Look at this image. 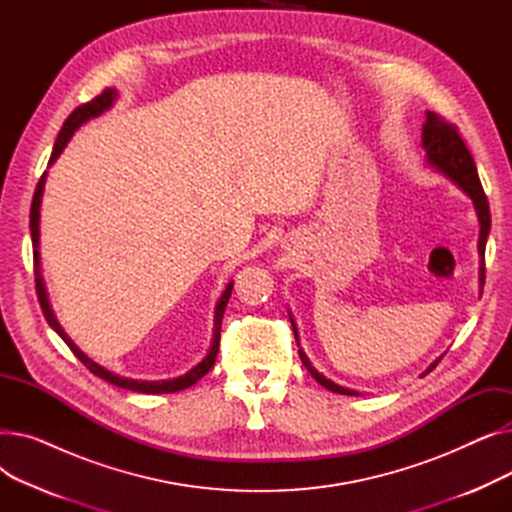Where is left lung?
<instances>
[{
    "label": "left lung",
    "mask_w": 512,
    "mask_h": 512,
    "mask_svg": "<svg viewBox=\"0 0 512 512\" xmlns=\"http://www.w3.org/2000/svg\"><path fill=\"white\" fill-rule=\"evenodd\" d=\"M421 147L425 151L427 166H432L436 172H440L442 176L452 180L473 201V209H475L477 222H479L477 253H479V292H481L483 280H486V263H483V261H486V242H488V234H490V205H488L486 195H483V188H481V182H479V176H477L473 155L469 153L465 141L461 139V134L456 132V126L448 124L444 118H440L434 112H425V124L421 128ZM288 317H290V324H292V330H294V338H297L299 357H301L303 365L307 367V371L311 373V378L330 392L346 394V396H359L357 390L338 386L336 382L328 380L324 373H319L311 365L309 357L305 355V351L301 348L297 321H294L290 311H288ZM442 357L444 355H440L432 365H429L421 373V378L425 373L432 371L442 361Z\"/></svg>",
    "instance_id": "8db88e82"
}]
</instances>
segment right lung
<instances>
[{"label":"right lung","instance_id":"1","mask_svg":"<svg viewBox=\"0 0 512 512\" xmlns=\"http://www.w3.org/2000/svg\"><path fill=\"white\" fill-rule=\"evenodd\" d=\"M118 99V91L116 89H105L99 97H95L93 101L85 103L76 107V110L68 116V120L64 122L60 134H58V141L56 145H53V151H51V157H49V166L56 164V159L62 155V151L66 149L68 141L72 139V134L87 124L89 120L101 116L103 112L110 110V107L116 103ZM45 180H47V172L41 176L39 184H37V191H35V197H33V205H31V238H33V259H35V282H37V297H39V303H41V309H43V315L47 319V324L51 326V330L56 332L68 346L70 351L80 359V363H83L91 373H95L97 378L110 382L118 388H124V390H132V392H141V394H170V392H178V390H184V388H191L193 384H197L203 375L213 367L215 363V357H218V351H220V330H222V319H224V311H226V305H228V299L232 294V286L234 282L230 280L222 292V297L218 299V303H215V309H213V336H211V344H209V351L207 355L193 367L188 369L184 375H178V378H172V380H157V382H149V380H132V378H122V375L105 369L103 365L95 363L93 359H89L80 348L74 344V340L64 332V328L60 326V321L56 317V313H53L51 309V303H49V297H47V288H45V280H43V274H41V253H39V245H41V203H43V191H45Z\"/></svg>","mask_w":512,"mask_h":512}]
</instances>
